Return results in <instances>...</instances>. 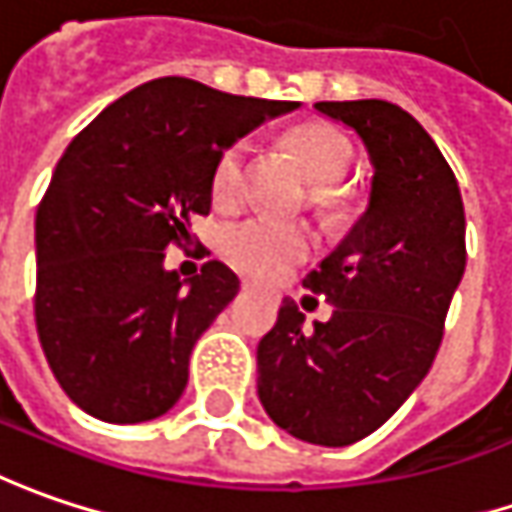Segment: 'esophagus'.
<instances>
[{
    "mask_svg": "<svg viewBox=\"0 0 512 512\" xmlns=\"http://www.w3.org/2000/svg\"><path fill=\"white\" fill-rule=\"evenodd\" d=\"M255 289V283L252 280H243V292H252Z\"/></svg>",
    "mask_w": 512,
    "mask_h": 512,
    "instance_id": "34e87169",
    "label": "esophagus"
}]
</instances>
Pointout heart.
Listing matches in <instances>:
<instances>
[{
    "instance_id": "obj_1",
    "label": "heart",
    "mask_w": 512,
    "mask_h": 512,
    "mask_svg": "<svg viewBox=\"0 0 512 512\" xmlns=\"http://www.w3.org/2000/svg\"><path fill=\"white\" fill-rule=\"evenodd\" d=\"M289 143L298 151V157L306 166V174L312 180V203L323 214L341 212V186L346 183L352 163H355V148L352 140L335 125L306 123L298 125L289 134ZM246 154L249 145L232 143L220 151L212 171V194L217 203L229 206L240 197L243 189V171H246ZM223 255L234 269L249 272L257 278H272L283 272L286 266L298 263L300 257L309 252V237L295 223H280L266 217H246L232 223L223 232Z\"/></svg>"
}]
</instances>
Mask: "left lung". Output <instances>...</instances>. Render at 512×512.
<instances>
[{
    "mask_svg": "<svg viewBox=\"0 0 512 512\" xmlns=\"http://www.w3.org/2000/svg\"><path fill=\"white\" fill-rule=\"evenodd\" d=\"M367 148L364 217L303 286L335 312L312 326L292 298L257 344V395L280 430L321 447L369 433L424 381L461 283L464 203L433 137L387 100L315 102Z\"/></svg>",
    "mask_w": 512,
    "mask_h": 512,
    "instance_id": "8db88e82",
    "label": "left lung"
}]
</instances>
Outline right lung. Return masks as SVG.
Segmentation results:
<instances>
[{"label": "right lung", "mask_w": 512, "mask_h": 512, "mask_svg": "<svg viewBox=\"0 0 512 512\" xmlns=\"http://www.w3.org/2000/svg\"><path fill=\"white\" fill-rule=\"evenodd\" d=\"M298 102L234 97L186 77L111 102L56 163L36 209V332L59 387L88 415L140 424L189 384L197 338L240 280L220 260L180 280L163 266L212 209L223 148Z\"/></svg>", "instance_id": "obj_1"}]
</instances>
